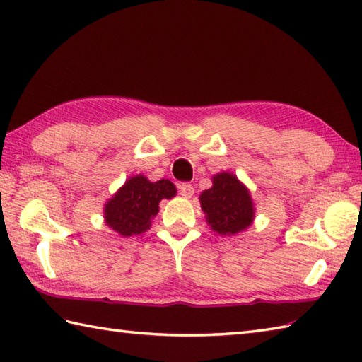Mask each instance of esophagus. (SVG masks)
I'll use <instances>...</instances> for the list:
<instances>
[{
	"mask_svg": "<svg viewBox=\"0 0 362 362\" xmlns=\"http://www.w3.org/2000/svg\"><path fill=\"white\" fill-rule=\"evenodd\" d=\"M179 193H180L182 197L189 199V197H193V194H194V188H193V185H191V183H180Z\"/></svg>",
	"mask_w": 362,
	"mask_h": 362,
	"instance_id": "obj_1",
	"label": "esophagus"
}]
</instances>
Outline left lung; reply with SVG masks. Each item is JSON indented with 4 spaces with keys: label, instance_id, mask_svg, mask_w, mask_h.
I'll list each match as a JSON object with an SVG mask.
<instances>
[{
    "label": "left lung",
    "instance_id": "obj_1",
    "mask_svg": "<svg viewBox=\"0 0 362 362\" xmlns=\"http://www.w3.org/2000/svg\"><path fill=\"white\" fill-rule=\"evenodd\" d=\"M213 232L219 235H236L247 228L253 218V202L249 189L230 173L213 175V187L199 196Z\"/></svg>",
    "mask_w": 362,
    "mask_h": 362
}]
</instances>
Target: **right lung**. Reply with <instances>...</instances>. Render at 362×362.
Wrapping results in <instances>:
<instances>
[{"mask_svg":"<svg viewBox=\"0 0 362 362\" xmlns=\"http://www.w3.org/2000/svg\"><path fill=\"white\" fill-rule=\"evenodd\" d=\"M175 193L174 183L168 179L151 182L141 174L129 177L104 205L105 224L121 236L140 235L151 227L161 199H171Z\"/></svg>","mask_w":362,"mask_h":362,"instance_id":"obj_1","label":"right lung"}]
</instances>
